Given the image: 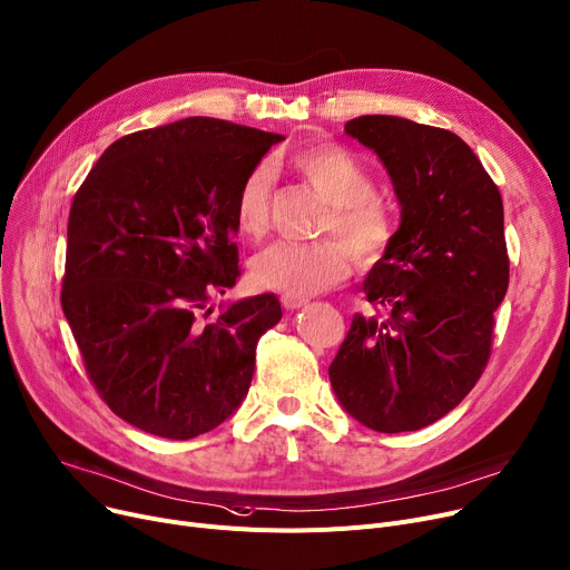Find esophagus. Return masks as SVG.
<instances>
[{
  "label": "esophagus",
  "mask_w": 570,
  "mask_h": 570,
  "mask_svg": "<svg viewBox=\"0 0 570 570\" xmlns=\"http://www.w3.org/2000/svg\"><path fill=\"white\" fill-rule=\"evenodd\" d=\"M307 297H293V295H282V305L286 307V309H299V307H305L307 305Z\"/></svg>",
  "instance_id": "34e87169"
}]
</instances>
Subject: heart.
I'll return each instance as SVG.
<instances>
[{
  "label": "heart",
  "mask_w": 570,
  "mask_h": 570,
  "mask_svg": "<svg viewBox=\"0 0 570 570\" xmlns=\"http://www.w3.org/2000/svg\"><path fill=\"white\" fill-rule=\"evenodd\" d=\"M286 163L330 204L321 236L334 238L265 247L252 261V279L265 291L309 297L344 284L353 275V252L362 263L383 258L394 240L396 219L390 204L373 193V174L348 148L338 144L302 146ZM273 183L275 176L268 165H254L243 176L234 199V219L243 236L258 238L265 234Z\"/></svg>",
  "instance_id": "1"
}]
</instances>
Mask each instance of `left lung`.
Here are the masks:
<instances>
[{
    "label": "left lung",
    "mask_w": 570,
    "mask_h": 570,
    "mask_svg": "<svg viewBox=\"0 0 570 570\" xmlns=\"http://www.w3.org/2000/svg\"><path fill=\"white\" fill-rule=\"evenodd\" d=\"M346 132L385 165L401 226L362 284L375 314L353 316L330 383L366 429L420 431L456 407L488 364L509 288L502 195L449 130L366 114Z\"/></svg>",
    "instance_id": "obj_1"
}]
</instances>
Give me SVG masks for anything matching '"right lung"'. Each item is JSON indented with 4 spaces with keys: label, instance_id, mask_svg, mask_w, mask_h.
Returning a JSON list of instances; mask_svg holds the SVG:
<instances>
[{
    "label": "right lung",
    "instance_id": "add662e5",
    "mask_svg": "<svg viewBox=\"0 0 570 570\" xmlns=\"http://www.w3.org/2000/svg\"><path fill=\"white\" fill-rule=\"evenodd\" d=\"M282 135L189 117L114 141L68 215L63 316L100 399L169 440L217 429L247 396L273 293L206 321L240 275L234 199Z\"/></svg>",
    "mask_w": 570,
    "mask_h": 570
}]
</instances>
